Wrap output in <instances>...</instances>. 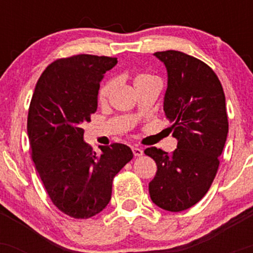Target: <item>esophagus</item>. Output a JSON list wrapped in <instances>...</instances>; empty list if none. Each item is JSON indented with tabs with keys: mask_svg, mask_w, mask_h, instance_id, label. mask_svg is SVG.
Instances as JSON below:
<instances>
[{
	"mask_svg": "<svg viewBox=\"0 0 253 253\" xmlns=\"http://www.w3.org/2000/svg\"><path fill=\"white\" fill-rule=\"evenodd\" d=\"M132 151H133V155H134L135 157H140V156H143V153H144V151H143V150L139 149V147H135V146H133V147H132Z\"/></svg>",
	"mask_w": 253,
	"mask_h": 253,
	"instance_id": "obj_1",
	"label": "esophagus"
}]
</instances>
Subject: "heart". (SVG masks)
Instances as JSON below:
<instances>
[{
    "instance_id": "heart-1",
    "label": "heart",
    "mask_w": 253,
    "mask_h": 253,
    "mask_svg": "<svg viewBox=\"0 0 253 253\" xmlns=\"http://www.w3.org/2000/svg\"><path fill=\"white\" fill-rule=\"evenodd\" d=\"M151 78H153V77H151L150 75H139V76L135 77L134 84L139 83V82H143V81H146V80H151ZM114 85H115V81L108 80L100 86V90H98V95H97L98 101H100V102H104V101L108 98L109 94L112 92L113 88H114Z\"/></svg>"
}]
</instances>
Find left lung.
Instances as JSON below:
<instances>
[{
	"label": "left lung",
	"instance_id": "1",
	"mask_svg": "<svg viewBox=\"0 0 253 253\" xmlns=\"http://www.w3.org/2000/svg\"><path fill=\"white\" fill-rule=\"evenodd\" d=\"M155 56L167 68L163 108L177 149L144 151L157 164L149 193L162 210L181 211L206 195L216 175L228 133L225 94L215 72L197 58L173 50Z\"/></svg>",
	"mask_w": 253,
	"mask_h": 253
}]
</instances>
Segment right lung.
<instances>
[{
	"instance_id": "1",
	"label": "right lung",
	"mask_w": 253,
	"mask_h": 253,
	"mask_svg": "<svg viewBox=\"0 0 253 253\" xmlns=\"http://www.w3.org/2000/svg\"><path fill=\"white\" fill-rule=\"evenodd\" d=\"M117 58L78 54L53 62L42 72L27 119L32 158L48 196L59 211L88 219L107 207L115 175L133 158L127 145L84 141L82 125L97 109L100 82Z\"/></svg>"
}]
</instances>
